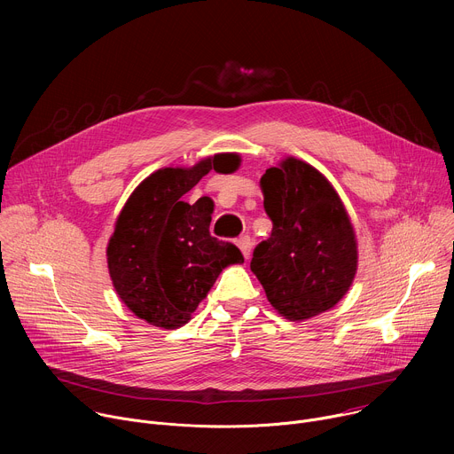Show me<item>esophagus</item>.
Returning a JSON list of instances; mask_svg holds the SVG:
<instances>
[{
  "mask_svg": "<svg viewBox=\"0 0 454 454\" xmlns=\"http://www.w3.org/2000/svg\"><path fill=\"white\" fill-rule=\"evenodd\" d=\"M237 246L240 247V251H242L244 258H249V254H251V247H253V240H251V237H249V235H242V237H239Z\"/></svg>",
  "mask_w": 454,
  "mask_h": 454,
  "instance_id": "obj_1",
  "label": "esophagus"
}]
</instances>
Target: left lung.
<instances>
[{
  "instance_id": "1",
  "label": "left lung",
  "mask_w": 454,
  "mask_h": 454,
  "mask_svg": "<svg viewBox=\"0 0 454 454\" xmlns=\"http://www.w3.org/2000/svg\"><path fill=\"white\" fill-rule=\"evenodd\" d=\"M271 235L253 249L251 271L287 319L334 307L357 270L352 224L336 190L314 167L287 158L261 179Z\"/></svg>"
}]
</instances>
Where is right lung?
I'll return each mask as SVG.
<instances>
[{
  "label": "right lung",
  "instance_id": "right-lung-1",
  "mask_svg": "<svg viewBox=\"0 0 454 454\" xmlns=\"http://www.w3.org/2000/svg\"><path fill=\"white\" fill-rule=\"evenodd\" d=\"M235 170L239 156L219 154L192 168L151 174L125 203L107 246V266L121 301L154 327L177 329L240 249L210 235L214 205L183 196L212 168Z\"/></svg>",
  "mask_w": 454,
  "mask_h": 454
}]
</instances>
